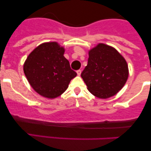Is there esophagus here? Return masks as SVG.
Segmentation results:
<instances>
[{"instance_id":"1","label":"esophagus","mask_w":151,"mask_h":151,"mask_svg":"<svg viewBox=\"0 0 151 151\" xmlns=\"http://www.w3.org/2000/svg\"><path fill=\"white\" fill-rule=\"evenodd\" d=\"M77 74H78V76H80V75H81V71L80 70H77Z\"/></svg>"}]
</instances>
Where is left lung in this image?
Here are the masks:
<instances>
[{"label":"left lung","instance_id":"1","mask_svg":"<svg viewBox=\"0 0 151 151\" xmlns=\"http://www.w3.org/2000/svg\"><path fill=\"white\" fill-rule=\"evenodd\" d=\"M81 77L93 96L108 99L125 85L129 67L125 59L115 48L99 43L89 51L88 64Z\"/></svg>","mask_w":151,"mask_h":151}]
</instances>
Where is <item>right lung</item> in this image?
Masks as SVG:
<instances>
[{
  "instance_id": "obj_1",
  "label": "right lung",
  "mask_w": 151,
  "mask_h": 151,
  "mask_svg": "<svg viewBox=\"0 0 151 151\" xmlns=\"http://www.w3.org/2000/svg\"><path fill=\"white\" fill-rule=\"evenodd\" d=\"M65 51L57 42H44L31 52L24 63L23 71L29 84L43 97H58L77 76L64 57Z\"/></svg>"
}]
</instances>
